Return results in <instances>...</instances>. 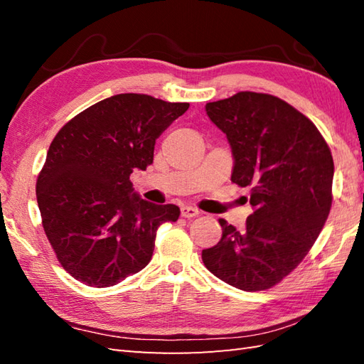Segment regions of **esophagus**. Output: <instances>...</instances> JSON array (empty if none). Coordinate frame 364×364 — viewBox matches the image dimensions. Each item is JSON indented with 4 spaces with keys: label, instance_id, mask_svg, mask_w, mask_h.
<instances>
[{
    "label": "esophagus",
    "instance_id": "1",
    "mask_svg": "<svg viewBox=\"0 0 364 364\" xmlns=\"http://www.w3.org/2000/svg\"><path fill=\"white\" fill-rule=\"evenodd\" d=\"M200 211L197 210V208L194 206H189V205H183L181 206V215L183 218H196V215H198Z\"/></svg>",
    "mask_w": 364,
    "mask_h": 364
}]
</instances>
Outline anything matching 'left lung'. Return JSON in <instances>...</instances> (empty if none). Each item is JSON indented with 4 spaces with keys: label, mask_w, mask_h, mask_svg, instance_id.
Listing matches in <instances>:
<instances>
[{
    "label": "left lung",
    "mask_w": 364,
    "mask_h": 364,
    "mask_svg": "<svg viewBox=\"0 0 364 364\" xmlns=\"http://www.w3.org/2000/svg\"><path fill=\"white\" fill-rule=\"evenodd\" d=\"M206 114L227 134L231 181L250 188L253 213L242 230L219 219L220 241L202 259L237 289H269L300 264L328 218L331 151L310 119L274 95L237 92L206 103Z\"/></svg>",
    "instance_id": "1"
}]
</instances>
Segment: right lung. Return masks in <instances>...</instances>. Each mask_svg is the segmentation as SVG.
<instances>
[{
	"label": "right lung",
	"instance_id": "add662e5",
	"mask_svg": "<svg viewBox=\"0 0 364 364\" xmlns=\"http://www.w3.org/2000/svg\"><path fill=\"white\" fill-rule=\"evenodd\" d=\"M144 94H119L92 105L53 139L36 194L45 235L68 274L106 288L151 259L161 223L180 208L139 197L129 175L153 162L156 139L188 111Z\"/></svg>",
	"mask_w": 364,
	"mask_h": 364
}]
</instances>
